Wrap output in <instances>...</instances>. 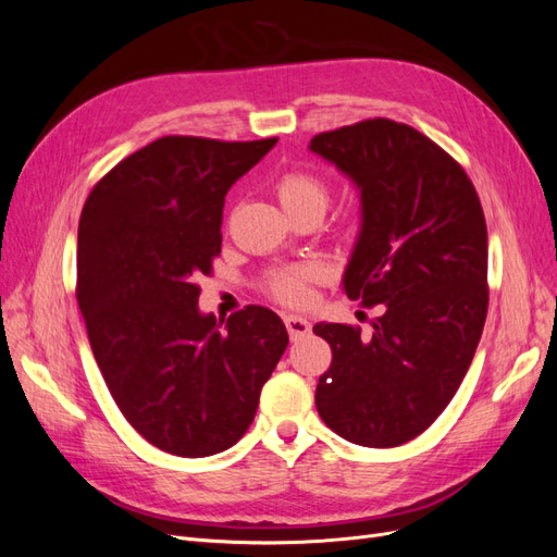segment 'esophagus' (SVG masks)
<instances>
[{
	"label": "esophagus",
	"mask_w": 557,
	"mask_h": 557,
	"mask_svg": "<svg viewBox=\"0 0 557 557\" xmlns=\"http://www.w3.org/2000/svg\"><path fill=\"white\" fill-rule=\"evenodd\" d=\"M283 323H285V327H288L290 339H299V336H307L311 332L309 320L301 318V315H295V313L283 315Z\"/></svg>",
	"instance_id": "34e87169"
}]
</instances>
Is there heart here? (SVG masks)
Instances as JSON below:
<instances>
[{
    "label": "heart",
    "instance_id": "1",
    "mask_svg": "<svg viewBox=\"0 0 557 557\" xmlns=\"http://www.w3.org/2000/svg\"><path fill=\"white\" fill-rule=\"evenodd\" d=\"M274 190L288 215H323L332 197L327 178L313 170H307V166H295V170L283 172L274 183ZM318 276L320 269L315 264L278 269V272L267 276V293L283 301V305H301L309 295V283Z\"/></svg>",
    "mask_w": 557,
    "mask_h": 557
}]
</instances>
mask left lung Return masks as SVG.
<instances>
[{"label":"left lung","instance_id":"8db88e82","mask_svg":"<svg viewBox=\"0 0 557 557\" xmlns=\"http://www.w3.org/2000/svg\"><path fill=\"white\" fill-rule=\"evenodd\" d=\"M309 148L360 190L362 225L344 290L379 307L372 334L318 323L332 364L315 409L346 442L393 448L448 407L487 313V230L474 183L418 129L374 117L320 132Z\"/></svg>","mask_w":557,"mask_h":557}]
</instances>
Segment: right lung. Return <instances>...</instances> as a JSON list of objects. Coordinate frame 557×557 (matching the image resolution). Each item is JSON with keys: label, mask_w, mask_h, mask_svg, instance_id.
Segmentation results:
<instances>
[{"label": "right lung", "mask_w": 557, "mask_h": 557, "mask_svg": "<svg viewBox=\"0 0 557 557\" xmlns=\"http://www.w3.org/2000/svg\"><path fill=\"white\" fill-rule=\"evenodd\" d=\"M278 139L162 137L99 181L78 221V309L111 397L146 442L207 458L250 428L288 330L264 307L221 323L197 278L221 256L232 183Z\"/></svg>", "instance_id": "right-lung-1"}]
</instances>
